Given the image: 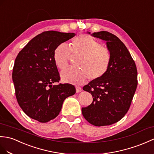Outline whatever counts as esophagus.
<instances>
[{"mask_svg":"<svg viewBox=\"0 0 154 154\" xmlns=\"http://www.w3.org/2000/svg\"><path fill=\"white\" fill-rule=\"evenodd\" d=\"M75 89H76V92H81L82 91L81 88L79 87H76Z\"/></svg>","mask_w":154,"mask_h":154,"instance_id":"obj_1","label":"esophagus"}]
</instances>
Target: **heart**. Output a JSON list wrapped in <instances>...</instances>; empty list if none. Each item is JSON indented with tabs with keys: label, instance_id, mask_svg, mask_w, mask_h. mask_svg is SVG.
I'll return each instance as SVG.
<instances>
[{
	"label": "heart",
	"instance_id": "heart-1",
	"mask_svg": "<svg viewBox=\"0 0 154 154\" xmlns=\"http://www.w3.org/2000/svg\"><path fill=\"white\" fill-rule=\"evenodd\" d=\"M71 52L74 55L81 56L77 62V66L80 69L63 70L60 76L65 83L81 84L87 78L98 80L108 73L112 61L111 54L90 35H81L75 38L71 48L66 43L57 46L54 52V60L59 69H63L68 66Z\"/></svg>",
	"mask_w": 154,
	"mask_h": 154
}]
</instances>
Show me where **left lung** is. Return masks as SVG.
<instances>
[{
    "instance_id": "8db88e82",
    "label": "left lung",
    "mask_w": 154,
    "mask_h": 154,
    "mask_svg": "<svg viewBox=\"0 0 154 154\" xmlns=\"http://www.w3.org/2000/svg\"><path fill=\"white\" fill-rule=\"evenodd\" d=\"M87 33L106 42L112 61L104 76L83 87L93 101L82 108V113L94 126L110 125L122 119L130 108L138 85L137 67L125 45L116 35L105 31Z\"/></svg>"
}]
</instances>
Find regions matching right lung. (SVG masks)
<instances>
[{
	"mask_svg": "<svg viewBox=\"0 0 154 154\" xmlns=\"http://www.w3.org/2000/svg\"><path fill=\"white\" fill-rule=\"evenodd\" d=\"M74 33L49 31L37 35L17 54L12 81L17 101L31 119L46 123L60 113L66 98L75 93L71 84H58L60 75L54 60L59 45L75 36Z\"/></svg>",
	"mask_w": 154,
	"mask_h": 154,
	"instance_id": "right-lung-1",
	"label": "right lung"
}]
</instances>
